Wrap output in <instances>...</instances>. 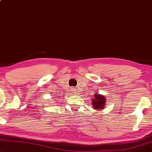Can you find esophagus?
Here are the masks:
<instances>
[{
	"mask_svg": "<svg viewBox=\"0 0 152 152\" xmlns=\"http://www.w3.org/2000/svg\"><path fill=\"white\" fill-rule=\"evenodd\" d=\"M71 91H72V93H73V94H77V89H75V88H71Z\"/></svg>",
	"mask_w": 152,
	"mask_h": 152,
	"instance_id": "obj_1",
	"label": "esophagus"
}]
</instances>
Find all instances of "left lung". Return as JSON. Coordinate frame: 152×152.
Segmentation results:
<instances>
[{
    "label": "left lung",
    "instance_id": "obj_1",
    "mask_svg": "<svg viewBox=\"0 0 152 152\" xmlns=\"http://www.w3.org/2000/svg\"><path fill=\"white\" fill-rule=\"evenodd\" d=\"M92 105L95 109H102L105 106V98L100 94H94V98L92 100Z\"/></svg>",
    "mask_w": 152,
    "mask_h": 152
}]
</instances>
